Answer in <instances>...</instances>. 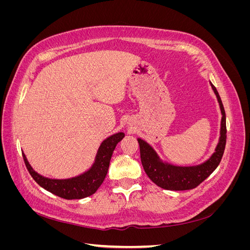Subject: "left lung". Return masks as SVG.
Returning a JSON list of instances; mask_svg holds the SVG:
<instances>
[{
	"instance_id": "left-lung-1",
	"label": "left lung",
	"mask_w": 250,
	"mask_h": 250,
	"mask_svg": "<svg viewBox=\"0 0 250 250\" xmlns=\"http://www.w3.org/2000/svg\"><path fill=\"white\" fill-rule=\"evenodd\" d=\"M210 85L217 96L219 105H220L222 119L219 143L214 154L206 163L198 166H192V167H178V166L163 163L154 149L148 143L138 139L144 170L155 185L165 188V190H191V188L199 186L204 179H207L221 162L226 144V117L221 98L219 96L216 87L211 83Z\"/></svg>"
}]
</instances>
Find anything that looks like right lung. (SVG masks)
<instances>
[{
	"label": "right lung",
	"instance_id": "right-lung-1",
	"mask_svg": "<svg viewBox=\"0 0 250 250\" xmlns=\"http://www.w3.org/2000/svg\"><path fill=\"white\" fill-rule=\"evenodd\" d=\"M124 137L125 134L123 132H118L104 140L98 150L92 168L79 176L67 179H51L43 177L32 169L24 153H22V157H24V162L30 175L44 190L67 200L82 199L96 193L102 185L108 171L113 150L117 144L122 141Z\"/></svg>",
	"mask_w": 250,
	"mask_h": 250
}]
</instances>
